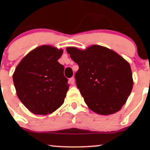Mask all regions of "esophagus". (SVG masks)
Instances as JSON below:
<instances>
[{
    "label": "esophagus",
    "instance_id": "esophagus-1",
    "mask_svg": "<svg viewBox=\"0 0 150 150\" xmlns=\"http://www.w3.org/2000/svg\"><path fill=\"white\" fill-rule=\"evenodd\" d=\"M69 83H70L71 84V85H74V83H75V79H74V77H71V79H69Z\"/></svg>",
    "mask_w": 150,
    "mask_h": 150
}]
</instances>
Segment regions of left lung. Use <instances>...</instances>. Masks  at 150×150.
Listing matches in <instances>:
<instances>
[{
    "label": "left lung",
    "instance_id": "1",
    "mask_svg": "<svg viewBox=\"0 0 150 150\" xmlns=\"http://www.w3.org/2000/svg\"><path fill=\"white\" fill-rule=\"evenodd\" d=\"M66 50L79 67L75 74L76 86L88 107L102 115L119 111L133 87L128 61L99 45H92L85 50L67 47Z\"/></svg>",
    "mask_w": 150,
    "mask_h": 150
}]
</instances>
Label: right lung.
<instances>
[{"label": "right lung", "instance_id": "add662e5", "mask_svg": "<svg viewBox=\"0 0 150 150\" xmlns=\"http://www.w3.org/2000/svg\"><path fill=\"white\" fill-rule=\"evenodd\" d=\"M63 52L43 45L28 52L16 67L13 74L16 93L33 113L50 114L64 102L69 85L64 67L58 62Z\"/></svg>", "mask_w": 150, "mask_h": 150}]
</instances>
